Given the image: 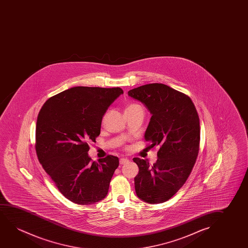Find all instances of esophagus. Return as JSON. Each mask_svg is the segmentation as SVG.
<instances>
[{
	"mask_svg": "<svg viewBox=\"0 0 248 248\" xmlns=\"http://www.w3.org/2000/svg\"><path fill=\"white\" fill-rule=\"evenodd\" d=\"M129 160L128 158H126V157H122V158H120L119 160V163L120 164H125V163H129Z\"/></svg>",
	"mask_w": 248,
	"mask_h": 248,
	"instance_id": "obj_1",
	"label": "esophagus"
}]
</instances>
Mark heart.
I'll list each match as a JSON object with an SVG mask.
<instances>
[{"label": "heart", "instance_id": "b5f03b06", "mask_svg": "<svg viewBox=\"0 0 248 248\" xmlns=\"http://www.w3.org/2000/svg\"><path fill=\"white\" fill-rule=\"evenodd\" d=\"M137 107H140V106L138 105V104H134V103H133V104H130V105L128 106V107L126 108V109L134 108H137Z\"/></svg>", "mask_w": 248, "mask_h": 248}]
</instances>
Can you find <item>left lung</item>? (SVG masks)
<instances>
[{
	"label": "left lung",
	"instance_id": "obj_1",
	"mask_svg": "<svg viewBox=\"0 0 248 248\" xmlns=\"http://www.w3.org/2000/svg\"><path fill=\"white\" fill-rule=\"evenodd\" d=\"M128 95L152 114L144 137L150 147H159L153 165L133 158L139 167L136 195L147 203H163L183 186L196 163L200 144L197 109L189 96L163 84L141 85Z\"/></svg>",
	"mask_w": 248,
	"mask_h": 248
}]
</instances>
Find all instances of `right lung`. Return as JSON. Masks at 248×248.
I'll return each mask as SVG.
<instances>
[{
	"instance_id": "obj_1",
	"label": "right lung",
	"mask_w": 248,
	"mask_h": 248,
	"mask_svg": "<svg viewBox=\"0 0 248 248\" xmlns=\"http://www.w3.org/2000/svg\"><path fill=\"white\" fill-rule=\"evenodd\" d=\"M121 88L76 86L48 99L38 115L35 150L45 171L67 199L90 205L105 198L119 158L91 162L88 141L101 133L109 106Z\"/></svg>"
}]
</instances>
